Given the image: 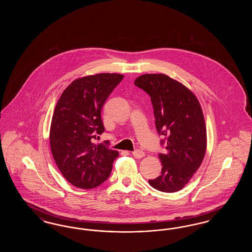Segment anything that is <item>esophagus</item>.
Segmentation results:
<instances>
[{
  "mask_svg": "<svg viewBox=\"0 0 252 252\" xmlns=\"http://www.w3.org/2000/svg\"><path fill=\"white\" fill-rule=\"evenodd\" d=\"M132 155L134 158H144V151H142V150H135L133 153H132Z\"/></svg>",
  "mask_w": 252,
  "mask_h": 252,
  "instance_id": "34e87169",
  "label": "esophagus"
}]
</instances>
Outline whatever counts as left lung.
<instances>
[{
  "mask_svg": "<svg viewBox=\"0 0 252 252\" xmlns=\"http://www.w3.org/2000/svg\"><path fill=\"white\" fill-rule=\"evenodd\" d=\"M134 84L151 97L157 131L164 136L161 175L149 184L160 192L180 191L200 167L207 148L203 111L190 89L164 73H145Z\"/></svg>",
  "mask_w": 252,
  "mask_h": 252,
  "instance_id": "1",
  "label": "left lung"
}]
</instances>
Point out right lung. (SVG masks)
Here are the masks:
<instances>
[{
  "label": "right lung",
  "instance_id": "1",
  "mask_svg": "<svg viewBox=\"0 0 252 252\" xmlns=\"http://www.w3.org/2000/svg\"><path fill=\"white\" fill-rule=\"evenodd\" d=\"M123 78V74L108 72L76 78L57 103L50 126V147L61 174L73 186H99L109 177L119 156L118 151L93 140L105 130L101 109Z\"/></svg>",
  "mask_w": 252,
  "mask_h": 252
}]
</instances>
